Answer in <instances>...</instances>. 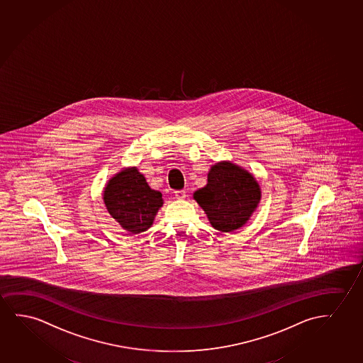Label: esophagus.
Listing matches in <instances>:
<instances>
[{
    "label": "esophagus",
    "instance_id": "obj_1",
    "mask_svg": "<svg viewBox=\"0 0 363 363\" xmlns=\"http://www.w3.org/2000/svg\"><path fill=\"white\" fill-rule=\"evenodd\" d=\"M175 198H177V199H185V198H186V191H185V190H178V191H175Z\"/></svg>",
    "mask_w": 363,
    "mask_h": 363
}]
</instances>
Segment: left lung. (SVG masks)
I'll return each instance as SVG.
<instances>
[{
	"instance_id": "left-lung-1",
	"label": "left lung",
	"mask_w": 363,
	"mask_h": 363,
	"mask_svg": "<svg viewBox=\"0 0 363 363\" xmlns=\"http://www.w3.org/2000/svg\"><path fill=\"white\" fill-rule=\"evenodd\" d=\"M194 199L214 229L231 233L247 223L260 203V185L252 174L231 162L214 164L208 184L196 190Z\"/></svg>"
}]
</instances>
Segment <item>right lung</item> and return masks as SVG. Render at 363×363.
Listing matches in <instances>:
<instances>
[{
  "label": "right lung",
  "mask_w": 363,
  "mask_h": 363,
  "mask_svg": "<svg viewBox=\"0 0 363 363\" xmlns=\"http://www.w3.org/2000/svg\"><path fill=\"white\" fill-rule=\"evenodd\" d=\"M103 200L113 219L132 234L147 231L153 225L159 208L163 206L162 193L150 189L135 167L122 169L109 179Z\"/></svg>",
  "instance_id": "1"
}]
</instances>
